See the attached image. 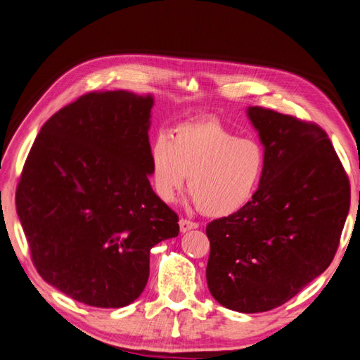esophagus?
Segmentation results:
<instances>
[{
    "instance_id": "obj_1",
    "label": "esophagus",
    "mask_w": 360,
    "mask_h": 360,
    "mask_svg": "<svg viewBox=\"0 0 360 360\" xmlns=\"http://www.w3.org/2000/svg\"><path fill=\"white\" fill-rule=\"evenodd\" d=\"M179 224H180V231L181 233H186V231H189L192 229H197L198 227V222H193V221L186 219V218H181Z\"/></svg>"
}]
</instances>
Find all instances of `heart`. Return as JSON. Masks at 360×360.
Returning a JSON list of instances; mask_svg holds the SVG:
<instances>
[{"mask_svg":"<svg viewBox=\"0 0 360 360\" xmlns=\"http://www.w3.org/2000/svg\"><path fill=\"white\" fill-rule=\"evenodd\" d=\"M266 167V153L255 139L239 138L217 120L186 122L172 139L159 134L150 150L153 191L163 202L188 186L207 217H230L255 197Z\"/></svg>","mask_w":360,"mask_h":360,"instance_id":"obj_1","label":"heart"}]
</instances>
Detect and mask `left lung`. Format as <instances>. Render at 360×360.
Listing matches in <instances>:
<instances>
[{"mask_svg": "<svg viewBox=\"0 0 360 360\" xmlns=\"http://www.w3.org/2000/svg\"><path fill=\"white\" fill-rule=\"evenodd\" d=\"M266 167L255 197L209 222L206 278L219 304L257 314L285 304L332 264L349 209V181L315 122L248 108Z\"/></svg>", "mask_w": 360, "mask_h": 360, "instance_id": "1", "label": "left lung"}]
</instances>
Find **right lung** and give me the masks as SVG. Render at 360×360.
<instances>
[{
	"label": "right lung",
	"mask_w": 360,
	"mask_h": 360,
	"mask_svg": "<svg viewBox=\"0 0 360 360\" xmlns=\"http://www.w3.org/2000/svg\"><path fill=\"white\" fill-rule=\"evenodd\" d=\"M153 96L82 95L36 136L16 212L37 273L94 307H124L150 276V250L179 235V217L150 176Z\"/></svg>",
	"instance_id": "obj_1"
}]
</instances>
